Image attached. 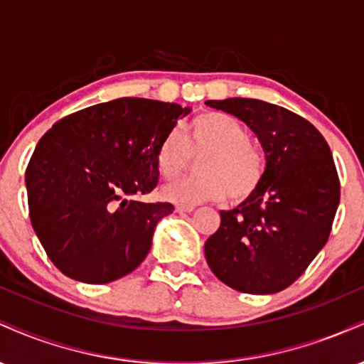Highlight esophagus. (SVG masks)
I'll use <instances>...</instances> for the list:
<instances>
[{"mask_svg":"<svg viewBox=\"0 0 364 364\" xmlns=\"http://www.w3.org/2000/svg\"><path fill=\"white\" fill-rule=\"evenodd\" d=\"M195 207L191 205H178L176 207V212H179V214H183V212H193Z\"/></svg>","mask_w":364,"mask_h":364,"instance_id":"esophagus-1","label":"esophagus"}]
</instances>
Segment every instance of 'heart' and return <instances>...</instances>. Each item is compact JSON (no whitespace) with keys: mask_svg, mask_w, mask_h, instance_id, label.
Listing matches in <instances>:
<instances>
[{"mask_svg":"<svg viewBox=\"0 0 364 364\" xmlns=\"http://www.w3.org/2000/svg\"><path fill=\"white\" fill-rule=\"evenodd\" d=\"M200 174L178 179L161 190L162 198L178 205H198L229 198L235 202L248 198L260 186L265 173V157L250 141V133L235 116L208 111L193 118L181 135L171 132L156 154L162 178H176L186 169L190 156H199Z\"/></svg>","mask_w":364,"mask_h":364,"instance_id":"obj_1","label":"heart"}]
</instances>
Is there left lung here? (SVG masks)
<instances>
[{
  "instance_id": "left-lung-1",
  "label": "left lung",
  "mask_w": 364,
  "mask_h": 364,
  "mask_svg": "<svg viewBox=\"0 0 364 364\" xmlns=\"http://www.w3.org/2000/svg\"><path fill=\"white\" fill-rule=\"evenodd\" d=\"M207 106L236 116L260 140V186L205 241L208 267L225 286L248 294L289 287L327 243L341 200L332 152L301 116L258 99L231 97Z\"/></svg>"
}]
</instances>
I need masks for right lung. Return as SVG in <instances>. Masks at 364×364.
I'll return each mask as SVG.
<instances>
[{"label":"right lung","instance_id":"obj_1","mask_svg":"<svg viewBox=\"0 0 364 364\" xmlns=\"http://www.w3.org/2000/svg\"><path fill=\"white\" fill-rule=\"evenodd\" d=\"M190 107L121 97L73 112L39 140L27 171L28 215L66 277L106 284L145 260L174 207L135 200L157 186L161 141Z\"/></svg>","mask_w":364,"mask_h":364}]
</instances>
